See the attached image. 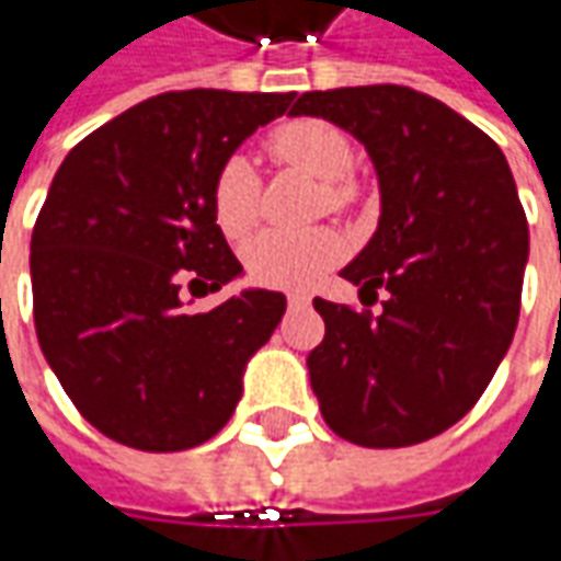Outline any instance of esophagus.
Returning a JSON list of instances; mask_svg holds the SVG:
<instances>
[{
    "mask_svg": "<svg viewBox=\"0 0 561 561\" xmlns=\"http://www.w3.org/2000/svg\"><path fill=\"white\" fill-rule=\"evenodd\" d=\"M287 302H290L293 309H302V306H309V296H306V293H290Z\"/></svg>",
    "mask_w": 561,
    "mask_h": 561,
    "instance_id": "34e87169",
    "label": "esophagus"
}]
</instances>
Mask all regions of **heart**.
<instances>
[{
	"mask_svg": "<svg viewBox=\"0 0 561 561\" xmlns=\"http://www.w3.org/2000/svg\"><path fill=\"white\" fill-rule=\"evenodd\" d=\"M265 146L271 159L296 164L318 181H324V203L331 208L340 211L353 205L356 190L346 181V174L353 171L356 156L343 130H336L334 124L318 118L287 121L271 130ZM255 196H259V181L252 162L240 152L225 159L211 186V211L225 237L240 240L252 230ZM343 252L346 243L331 227H318L306 233L268 230L249 240L243 249V262L259 284L296 290V287H312L321 274H328L343 259Z\"/></svg>",
	"mask_w": 561,
	"mask_h": 561,
	"instance_id": "heart-1",
	"label": "heart"
}]
</instances>
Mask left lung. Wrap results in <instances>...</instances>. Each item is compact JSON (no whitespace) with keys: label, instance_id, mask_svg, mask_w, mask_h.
Segmentation results:
<instances>
[{"label":"left lung","instance_id":"8db88e82","mask_svg":"<svg viewBox=\"0 0 561 561\" xmlns=\"http://www.w3.org/2000/svg\"><path fill=\"white\" fill-rule=\"evenodd\" d=\"M290 115L353 134L375 164V237L340 271L383 312L314 299L324 340L309 353L318 409L336 437L397 449L471 412L515 336L528 218L496 142L409 87H340Z\"/></svg>","mask_w":561,"mask_h":561}]
</instances>
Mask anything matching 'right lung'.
<instances>
[{"instance_id": "right-lung-1", "label": "right lung", "mask_w": 561, "mask_h": 561, "mask_svg": "<svg viewBox=\"0 0 561 561\" xmlns=\"http://www.w3.org/2000/svg\"><path fill=\"white\" fill-rule=\"evenodd\" d=\"M296 93H162L68 152L31 237L39 350L77 412L142 453L211 440L287 296L249 287L211 312L193 296L243 274L211 211L218 168ZM204 290L199 291L198 287Z\"/></svg>"}]
</instances>
